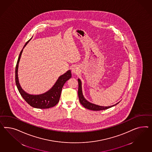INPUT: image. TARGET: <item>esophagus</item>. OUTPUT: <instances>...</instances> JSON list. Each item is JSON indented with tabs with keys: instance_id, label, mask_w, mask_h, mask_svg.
<instances>
[{
	"instance_id": "obj_1",
	"label": "esophagus",
	"mask_w": 152,
	"mask_h": 152,
	"mask_svg": "<svg viewBox=\"0 0 152 152\" xmlns=\"http://www.w3.org/2000/svg\"><path fill=\"white\" fill-rule=\"evenodd\" d=\"M78 70H79V69H78V67L77 66H74L72 69V72L74 74H77L78 72Z\"/></svg>"
}]
</instances>
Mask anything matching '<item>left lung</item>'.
<instances>
[{
    "label": "left lung",
    "mask_w": 152,
    "mask_h": 152,
    "mask_svg": "<svg viewBox=\"0 0 152 152\" xmlns=\"http://www.w3.org/2000/svg\"><path fill=\"white\" fill-rule=\"evenodd\" d=\"M78 98H79V101L82 104V106L85 108H86L87 109L91 110L92 111H101V110H104L108 108H110L112 107H113L115 106L116 104H117L118 103H116L115 104L112 105L111 106H108V107H104V106H100L99 105H96L93 103L89 102L88 101H87L86 99L84 98L83 94H82V83L81 80L78 78Z\"/></svg>",
    "instance_id": "8db88e82"
}]
</instances>
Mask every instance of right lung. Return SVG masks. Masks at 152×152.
<instances>
[{"mask_svg":"<svg viewBox=\"0 0 152 152\" xmlns=\"http://www.w3.org/2000/svg\"><path fill=\"white\" fill-rule=\"evenodd\" d=\"M30 40L31 39L26 42L23 47V49ZM23 49L21 51L20 53L19 54L15 67V83L19 93L20 94L23 98L24 99L25 101L31 107L40 109H45L55 106L59 101L61 94L62 88L65 83L71 77V71L69 70L64 75L60 76L53 87L44 94L37 95L27 94L21 88L19 82L18 76L19 62L20 59L21 55Z\"/></svg>","mask_w":152,"mask_h":152,"instance_id":"obj_1","label":"right lung"}]
</instances>
